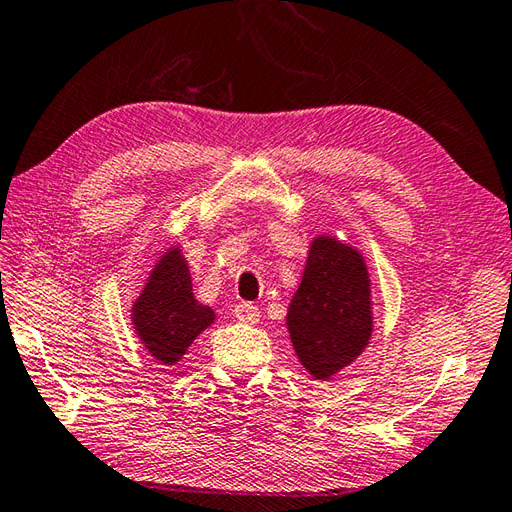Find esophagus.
Here are the masks:
<instances>
[{"mask_svg":"<svg viewBox=\"0 0 512 512\" xmlns=\"http://www.w3.org/2000/svg\"><path fill=\"white\" fill-rule=\"evenodd\" d=\"M233 314L244 323H257L259 321V308L253 306V303H237L233 308Z\"/></svg>","mask_w":512,"mask_h":512,"instance_id":"1","label":"esophagus"}]
</instances>
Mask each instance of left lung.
<instances>
[{"label":"left lung","instance_id":"8db88e82","mask_svg":"<svg viewBox=\"0 0 512 512\" xmlns=\"http://www.w3.org/2000/svg\"><path fill=\"white\" fill-rule=\"evenodd\" d=\"M286 321L299 361L314 378L350 365L372 334L363 257L332 237L314 239Z\"/></svg>","mask_w":512,"mask_h":512}]
</instances>
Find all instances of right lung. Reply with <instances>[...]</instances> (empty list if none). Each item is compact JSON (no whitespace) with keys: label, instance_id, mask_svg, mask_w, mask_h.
Here are the masks:
<instances>
[{"label":"right lung","instance_id":"add662e5","mask_svg":"<svg viewBox=\"0 0 512 512\" xmlns=\"http://www.w3.org/2000/svg\"><path fill=\"white\" fill-rule=\"evenodd\" d=\"M132 312L140 341L162 365L180 361L195 336L215 319L211 308L193 299L189 266L178 248L160 259Z\"/></svg>","mask_w":512,"mask_h":512}]
</instances>
